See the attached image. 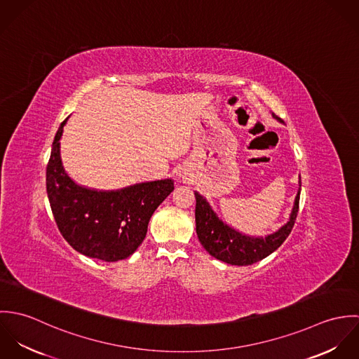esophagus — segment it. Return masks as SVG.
Masks as SVG:
<instances>
[{
	"label": "esophagus",
	"instance_id": "34e87169",
	"mask_svg": "<svg viewBox=\"0 0 359 359\" xmlns=\"http://www.w3.org/2000/svg\"><path fill=\"white\" fill-rule=\"evenodd\" d=\"M178 175L182 177V178H185V174H184V172H178Z\"/></svg>",
	"mask_w": 359,
	"mask_h": 359
}]
</instances>
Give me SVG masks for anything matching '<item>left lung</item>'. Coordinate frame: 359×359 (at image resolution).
Instances as JSON below:
<instances>
[{
    "label": "left lung",
    "mask_w": 359,
    "mask_h": 359,
    "mask_svg": "<svg viewBox=\"0 0 359 359\" xmlns=\"http://www.w3.org/2000/svg\"><path fill=\"white\" fill-rule=\"evenodd\" d=\"M273 117L278 118V116L275 114ZM195 198L196 233L199 242L207 250V253L231 265H252L273 253L290 235L299 212L300 189L296 196V202L289 222L283 225L278 232L268 235L265 238H252L239 233L238 231L224 224L215 215V212L211 210V207L205 202L202 195L195 192Z\"/></svg>",
    "instance_id": "8db88e82"
}]
</instances>
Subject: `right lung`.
<instances>
[{
  "label": "right lung",
  "mask_w": 359,
  "mask_h": 359,
  "mask_svg": "<svg viewBox=\"0 0 359 359\" xmlns=\"http://www.w3.org/2000/svg\"><path fill=\"white\" fill-rule=\"evenodd\" d=\"M66 120L60 123L53 138L47 165V194L57 229L84 256L106 262L127 258L144 242L149 219L172 192L174 181L137 184L116 192H98L76 185L65 172L59 154Z\"/></svg>",
  "instance_id": "right-lung-1"
}]
</instances>
